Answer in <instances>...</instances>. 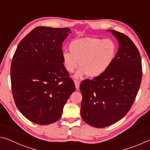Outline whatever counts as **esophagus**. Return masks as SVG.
<instances>
[{"instance_id":"34e87169","label":"esophagus","mask_w":150,"mask_h":150,"mask_svg":"<svg viewBox=\"0 0 150 150\" xmlns=\"http://www.w3.org/2000/svg\"><path fill=\"white\" fill-rule=\"evenodd\" d=\"M74 83H75V86L76 90H78L80 88V82L78 80H74Z\"/></svg>"}]
</instances>
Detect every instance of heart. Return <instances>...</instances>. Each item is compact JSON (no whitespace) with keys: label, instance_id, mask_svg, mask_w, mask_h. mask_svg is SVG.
<instances>
[{"label":"heart","instance_id":"obj_1","mask_svg":"<svg viewBox=\"0 0 150 150\" xmlns=\"http://www.w3.org/2000/svg\"><path fill=\"white\" fill-rule=\"evenodd\" d=\"M70 52L62 53V59L66 70L72 73L79 67L74 77L88 75L98 78L111 67L116 58L117 47L111 39L83 38L76 39L69 45Z\"/></svg>","mask_w":150,"mask_h":150}]
</instances>
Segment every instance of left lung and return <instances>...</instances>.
Instances as JSON below:
<instances>
[{"label":"left lung","mask_w":150,"mask_h":150,"mask_svg":"<svg viewBox=\"0 0 150 150\" xmlns=\"http://www.w3.org/2000/svg\"><path fill=\"white\" fill-rule=\"evenodd\" d=\"M119 42L114 62L103 75L80 83L81 116L91 127L115 124L129 111L140 88L142 67L138 49L124 33L108 30Z\"/></svg>","instance_id":"1"}]
</instances>
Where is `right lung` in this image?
I'll return each mask as SVG.
<instances>
[{
    "label": "right lung",
    "instance_id": "obj_1",
    "mask_svg": "<svg viewBox=\"0 0 150 150\" xmlns=\"http://www.w3.org/2000/svg\"><path fill=\"white\" fill-rule=\"evenodd\" d=\"M68 28L39 26L20 42L10 67L12 95L23 116L47 125L61 117L75 85L62 62V45Z\"/></svg>",
    "mask_w": 150,
    "mask_h": 150
}]
</instances>
